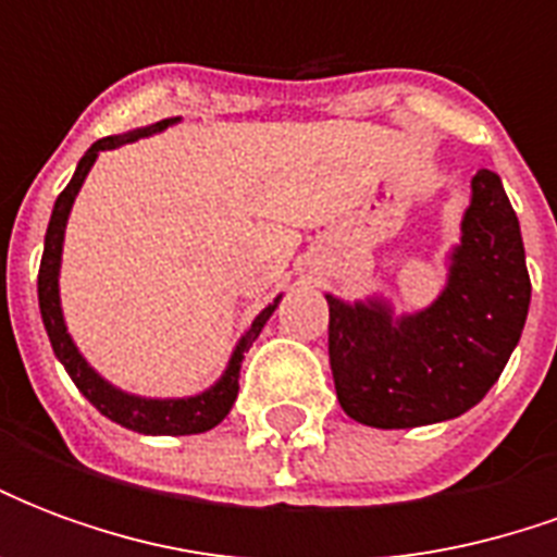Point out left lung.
I'll use <instances>...</instances> for the list:
<instances>
[{"label": "left lung", "instance_id": "8db88e82", "mask_svg": "<svg viewBox=\"0 0 557 557\" xmlns=\"http://www.w3.org/2000/svg\"><path fill=\"white\" fill-rule=\"evenodd\" d=\"M438 298L394 313L382 295L327 298V355L343 411L375 430L454 420L486 397L531 304L522 232L502 178L480 170Z\"/></svg>", "mask_w": 557, "mask_h": 557}]
</instances>
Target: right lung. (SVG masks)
Masks as SVG:
<instances>
[{"mask_svg": "<svg viewBox=\"0 0 557 557\" xmlns=\"http://www.w3.org/2000/svg\"><path fill=\"white\" fill-rule=\"evenodd\" d=\"M182 122L178 115L175 119H163L154 125L137 127V131H127L119 137H103L98 143H91V148L79 158L77 172L74 178L67 182V187L59 194L50 214V226L44 235V256H41V271H38V304H41V319L47 327V337L53 346L55 358L62 361V367L71 375V382L79 387V394L89 399L95 409L101 411L103 418L115 420L119 426L125 430L143 432V435H196V432H208L218 426L220 420L226 418L232 409V403L238 397V375H242V361L244 351L253 346V339L259 337V331L265 327L271 313L277 310V304L283 295L274 298V304H268L262 313L256 315L250 327L244 331V337L238 339V346L232 349V358L226 363V370L220 375L214 385L194 394V397H139V394H127L122 387L110 385L95 367H91L83 355H79L77 343L67 334L65 315H62V298H59V271H62V244H65V226L71 218V208L77 199L79 187L86 182V175L95 166V160L101 151L110 148L125 146V143H137L143 137L160 134L163 127Z\"/></svg>", "mask_w": 557, "mask_h": 557, "instance_id": "obj_1", "label": "right lung"}]
</instances>
